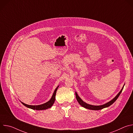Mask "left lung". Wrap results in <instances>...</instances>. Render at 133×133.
I'll use <instances>...</instances> for the list:
<instances>
[{"label": "left lung", "instance_id": "8db88e82", "mask_svg": "<svg viewBox=\"0 0 133 133\" xmlns=\"http://www.w3.org/2000/svg\"><path fill=\"white\" fill-rule=\"evenodd\" d=\"M125 85H124V86H123L122 89L121 90V91L118 93V94L114 98L112 99H111V101H110L109 102L106 103V104H103V105H98V106H96V105H90V104H88L86 103H85V102H84L81 98V97L78 95V94L76 92H75V95H76V99L77 101V102H78V103L83 107L85 108H87V109H90V110H100V109H102L104 108H106V107H109V106H110L111 105H112L114 103L116 99L118 98V97H119V96L120 95L121 93L122 92L123 89V88H124V86Z\"/></svg>", "mask_w": 133, "mask_h": 133}]
</instances>
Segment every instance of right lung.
Wrapping results in <instances>:
<instances>
[{
    "instance_id": "obj_1",
    "label": "right lung",
    "mask_w": 133,
    "mask_h": 133,
    "mask_svg": "<svg viewBox=\"0 0 133 133\" xmlns=\"http://www.w3.org/2000/svg\"><path fill=\"white\" fill-rule=\"evenodd\" d=\"M58 87H59V85L57 87V88L55 89V91H54V92L52 94V96L51 97L49 101H48L47 102H46L44 104L39 105H29L26 104L24 103L23 102H22L21 101V102L24 106H25L27 108H31V109H34V110H45V109H47L48 108H50L52 106V105L54 104V103L55 101L56 91H57V90Z\"/></svg>"
}]
</instances>
